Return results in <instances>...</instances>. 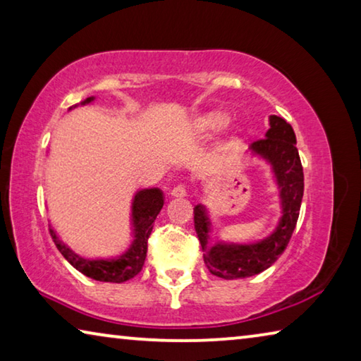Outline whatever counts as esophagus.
Instances as JSON below:
<instances>
[{
    "mask_svg": "<svg viewBox=\"0 0 361 361\" xmlns=\"http://www.w3.org/2000/svg\"><path fill=\"white\" fill-rule=\"evenodd\" d=\"M173 195V197H186L188 195V188H186V185H183V183H180V185H176L173 189H172V192H170Z\"/></svg>",
    "mask_w": 361,
    "mask_h": 361,
    "instance_id": "esophagus-1",
    "label": "esophagus"
}]
</instances>
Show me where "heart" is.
I'll return each instance as SVG.
<instances>
[{
    "instance_id": "heart-1",
    "label": "heart",
    "mask_w": 361,
    "mask_h": 361,
    "mask_svg": "<svg viewBox=\"0 0 361 361\" xmlns=\"http://www.w3.org/2000/svg\"><path fill=\"white\" fill-rule=\"evenodd\" d=\"M228 121V116L221 111H210L205 114H200L194 122V129L200 133H210L215 132L226 124Z\"/></svg>"
}]
</instances>
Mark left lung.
I'll use <instances>...</instances> for the list:
<instances>
[{
  "label": "left lung",
  "mask_w": 361,
  "mask_h": 361,
  "mask_svg": "<svg viewBox=\"0 0 361 361\" xmlns=\"http://www.w3.org/2000/svg\"><path fill=\"white\" fill-rule=\"evenodd\" d=\"M271 129L266 138L250 145L253 154H258L271 164L280 188L283 215L279 228L266 240L253 245H218L207 248L209 239V218L205 209H194V228L204 253V262L213 276L226 280L252 277L266 271L276 262L288 247L293 231L296 228L304 194V172L296 148V135L293 127L283 118L271 116Z\"/></svg>",
  "instance_id": "8db88e82"
}]
</instances>
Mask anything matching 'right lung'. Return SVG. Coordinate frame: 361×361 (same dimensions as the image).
<instances>
[{
	"label": "right lung",
	"instance_id": "add662e5",
	"mask_svg": "<svg viewBox=\"0 0 361 361\" xmlns=\"http://www.w3.org/2000/svg\"><path fill=\"white\" fill-rule=\"evenodd\" d=\"M92 99H87L84 103H89ZM164 205V197L161 189H145V191L137 192L133 199V228H135V240L126 255L119 256L116 259L108 261H87L79 258L78 255L71 253L70 248H66L62 242L57 239L56 232L52 229L51 235L54 243L59 248V252L63 255V258L70 264L87 276L99 282H111L122 283L126 280L135 277L142 271L146 259V252H148V239L154 226V219L159 215Z\"/></svg>",
	"mask_w": 361,
	"mask_h": 361
}]
</instances>
